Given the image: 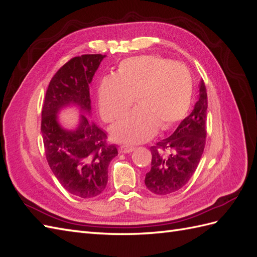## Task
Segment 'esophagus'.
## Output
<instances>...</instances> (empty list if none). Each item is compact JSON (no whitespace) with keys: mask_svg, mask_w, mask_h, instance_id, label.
I'll return each instance as SVG.
<instances>
[{"mask_svg":"<svg viewBox=\"0 0 257 257\" xmlns=\"http://www.w3.org/2000/svg\"><path fill=\"white\" fill-rule=\"evenodd\" d=\"M134 150V147H128V146H120V153L123 154H128V153H132Z\"/></svg>","mask_w":257,"mask_h":257,"instance_id":"34e87169","label":"esophagus"}]
</instances>
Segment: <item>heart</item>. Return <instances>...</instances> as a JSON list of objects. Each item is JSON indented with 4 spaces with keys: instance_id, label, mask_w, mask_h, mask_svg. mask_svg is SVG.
Returning <instances> with one entry per match:
<instances>
[{
    "instance_id": "b5f03b06",
    "label": "heart",
    "mask_w": 257,
    "mask_h": 257,
    "mask_svg": "<svg viewBox=\"0 0 257 257\" xmlns=\"http://www.w3.org/2000/svg\"><path fill=\"white\" fill-rule=\"evenodd\" d=\"M193 79L187 67L158 55L123 60L115 75L100 81L99 110L103 120L122 116L134 101L137 107L110 127L111 139L126 145L148 141L156 131H166L189 111Z\"/></svg>"
}]
</instances>
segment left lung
<instances>
[{"instance_id": "obj_1", "label": "left lung", "mask_w": 257, "mask_h": 257, "mask_svg": "<svg viewBox=\"0 0 257 257\" xmlns=\"http://www.w3.org/2000/svg\"><path fill=\"white\" fill-rule=\"evenodd\" d=\"M207 105V92L202 79L191 114L171 136L150 147L152 169L146 173L145 184L152 193L168 195L182 189L192 178L205 148Z\"/></svg>"}]
</instances>
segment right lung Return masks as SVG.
<instances>
[{
	"mask_svg": "<svg viewBox=\"0 0 257 257\" xmlns=\"http://www.w3.org/2000/svg\"><path fill=\"white\" fill-rule=\"evenodd\" d=\"M102 54H85L67 62L55 73L42 108L41 133L48 164L61 185L75 196H98L108 183V167L117 155L107 145L104 131L86 115L91 114L89 85ZM76 106L81 114L73 129L59 123V112Z\"/></svg>",
	"mask_w": 257,
	"mask_h": 257,
	"instance_id": "right-lung-1",
	"label": "right lung"
}]
</instances>
